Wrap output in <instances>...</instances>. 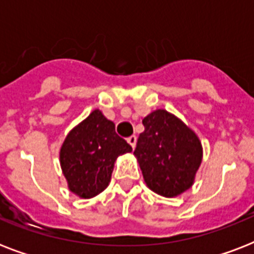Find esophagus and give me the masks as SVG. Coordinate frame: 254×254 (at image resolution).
<instances>
[{
    "instance_id": "obj_1",
    "label": "esophagus",
    "mask_w": 254,
    "mask_h": 254,
    "mask_svg": "<svg viewBox=\"0 0 254 254\" xmlns=\"http://www.w3.org/2000/svg\"><path fill=\"white\" fill-rule=\"evenodd\" d=\"M127 142H129V145H130V146L133 147V149H134V147H135V142H137V137H135V135H130V137H127Z\"/></svg>"
}]
</instances>
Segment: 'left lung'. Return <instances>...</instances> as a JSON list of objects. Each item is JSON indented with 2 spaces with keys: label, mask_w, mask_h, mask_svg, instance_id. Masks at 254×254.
<instances>
[{
  "label": "left lung",
  "mask_w": 254,
  "mask_h": 254,
  "mask_svg": "<svg viewBox=\"0 0 254 254\" xmlns=\"http://www.w3.org/2000/svg\"><path fill=\"white\" fill-rule=\"evenodd\" d=\"M142 124L145 130L137 139L134 155L147 187L166 197L185 192L201 162L199 138L163 109L150 113Z\"/></svg>",
  "instance_id": "left-lung-1"
}]
</instances>
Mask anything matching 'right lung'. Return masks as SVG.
I'll list each match as a JSON object with an SVG mask.
<instances>
[{
    "label": "right lung",
    "mask_w": 254,
    "mask_h": 254,
    "mask_svg": "<svg viewBox=\"0 0 254 254\" xmlns=\"http://www.w3.org/2000/svg\"><path fill=\"white\" fill-rule=\"evenodd\" d=\"M131 146L116 133L115 124L100 111L69 131L61 149V165L69 190L81 197L96 196L111 181L116 158Z\"/></svg>",
    "instance_id": "right-lung-1"
}]
</instances>
